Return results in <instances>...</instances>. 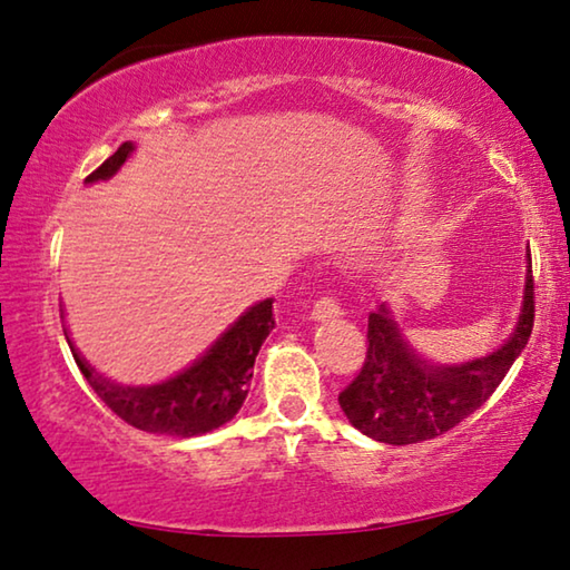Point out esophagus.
I'll list each match as a JSON object with an SVG mask.
<instances>
[{"label": "esophagus", "instance_id": "34e87169", "mask_svg": "<svg viewBox=\"0 0 570 570\" xmlns=\"http://www.w3.org/2000/svg\"><path fill=\"white\" fill-rule=\"evenodd\" d=\"M311 315L315 321H331V318H341L344 311H341V305L334 301V297H321V301L313 305Z\"/></svg>", "mask_w": 570, "mask_h": 570}]
</instances>
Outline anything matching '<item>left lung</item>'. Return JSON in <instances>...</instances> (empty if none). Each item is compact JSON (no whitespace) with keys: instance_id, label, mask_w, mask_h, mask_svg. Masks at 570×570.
I'll list each match as a JSON object with an SVG mask.
<instances>
[{"instance_id":"obj_1","label":"left lung","mask_w":570,"mask_h":570,"mask_svg":"<svg viewBox=\"0 0 570 570\" xmlns=\"http://www.w3.org/2000/svg\"><path fill=\"white\" fill-rule=\"evenodd\" d=\"M532 262L528 249L518 321L502 344L466 362H433L410 344L392 305L370 313V352L356 380L338 395L358 433L380 443L407 445L435 438L469 417L510 372L532 334Z\"/></svg>"}]
</instances>
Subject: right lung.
Listing matches in <instances>:
<instances>
[{
  "label": "right lung",
  "instance_id": "right-lung-1",
  "mask_svg": "<svg viewBox=\"0 0 570 570\" xmlns=\"http://www.w3.org/2000/svg\"><path fill=\"white\" fill-rule=\"evenodd\" d=\"M135 142H125L114 153L101 168H96L83 183L109 180L121 170L132 153ZM63 318V334L78 370L91 384V390L129 425L139 431L173 435V438H194L212 433L216 428L229 423L239 413L244 400H247L252 366L265 344L269 331L275 328L273 297H265L249 305L229 328H224L204 354H198L188 366L175 372L168 380L153 384H119L96 372L78 352L71 331L66 326V311L60 308Z\"/></svg>",
  "mask_w": 570,
  "mask_h": 570
}]
</instances>
